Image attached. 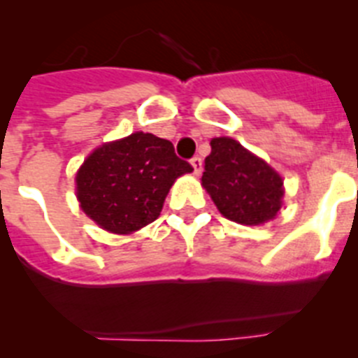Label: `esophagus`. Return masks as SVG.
<instances>
[{
  "label": "esophagus",
  "instance_id": "34e87169",
  "mask_svg": "<svg viewBox=\"0 0 358 358\" xmlns=\"http://www.w3.org/2000/svg\"><path fill=\"white\" fill-rule=\"evenodd\" d=\"M189 163H192V166H194V173L195 176H199V173L202 172V159L199 156H195L194 159L189 161Z\"/></svg>",
  "mask_w": 358,
  "mask_h": 358
}]
</instances>
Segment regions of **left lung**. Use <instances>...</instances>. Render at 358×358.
Masks as SVG:
<instances>
[{"label": "left lung", "instance_id": "1", "mask_svg": "<svg viewBox=\"0 0 358 358\" xmlns=\"http://www.w3.org/2000/svg\"><path fill=\"white\" fill-rule=\"evenodd\" d=\"M201 185L222 217L242 226L271 222L283 206V177L229 136L211 140Z\"/></svg>", "mask_w": 358, "mask_h": 358}]
</instances>
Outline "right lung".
<instances>
[{
  "label": "right lung",
  "mask_w": 358,
  "mask_h": 358,
  "mask_svg": "<svg viewBox=\"0 0 358 358\" xmlns=\"http://www.w3.org/2000/svg\"><path fill=\"white\" fill-rule=\"evenodd\" d=\"M194 169L169 140L132 132L106 141L75 173V195L87 217L113 235H132L161 215L173 182Z\"/></svg>",
  "instance_id": "1"
}]
</instances>
